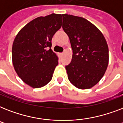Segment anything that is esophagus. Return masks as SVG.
Instances as JSON below:
<instances>
[{"label":"esophagus","mask_w":123,"mask_h":123,"mask_svg":"<svg viewBox=\"0 0 123 123\" xmlns=\"http://www.w3.org/2000/svg\"><path fill=\"white\" fill-rule=\"evenodd\" d=\"M63 53H60V54H59V55H60V56H62V55H63Z\"/></svg>","instance_id":"obj_1"}]
</instances>
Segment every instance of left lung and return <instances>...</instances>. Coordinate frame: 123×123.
Masks as SVG:
<instances>
[{"label":"left lung","instance_id":"obj_1","mask_svg":"<svg viewBox=\"0 0 123 123\" xmlns=\"http://www.w3.org/2000/svg\"><path fill=\"white\" fill-rule=\"evenodd\" d=\"M62 28L73 50L71 62L66 66L68 78L76 87L87 89L98 84L109 64V48L103 34L85 18L62 14Z\"/></svg>","mask_w":123,"mask_h":123}]
</instances>
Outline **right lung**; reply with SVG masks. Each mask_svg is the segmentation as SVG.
<instances>
[{"label": "right lung", "instance_id": "add662e5", "mask_svg": "<svg viewBox=\"0 0 123 123\" xmlns=\"http://www.w3.org/2000/svg\"><path fill=\"white\" fill-rule=\"evenodd\" d=\"M61 22V14L37 17L24 26L13 41L14 70L32 87H42L52 80L58 64L57 55L51 49L52 39Z\"/></svg>", "mask_w": 123, "mask_h": 123}]
</instances>
